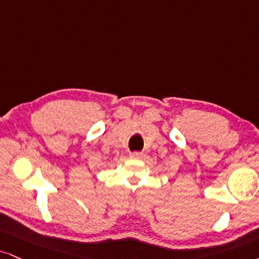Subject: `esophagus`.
<instances>
[{
	"instance_id": "obj_1",
	"label": "esophagus",
	"mask_w": 259,
	"mask_h": 259,
	"mask_svg": "<svg viewBox=\"0 0 259 259\" xmlns=\"http://www.w3.org/2000/svg\"><path fill=\"white\" fill-rule=\"evenodd\" d=\"M142 156H143V152H139V151H133L130 154L131 158H140Z\"/></svg>"
}]
</instances>
